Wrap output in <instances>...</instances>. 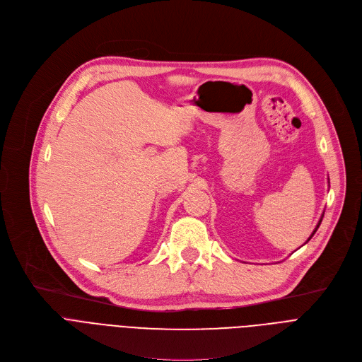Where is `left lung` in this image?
I'll use <instances>...</instances> for the list:
<instances>
[{
  "mask_svg": "<svg viewBox=\"0 0 362 362\" xmlns=\"http://www.w3.org/2000/svg\"><path fill=\"white\" fill-rule=\"evenodd\" d=\"M322 218H323V216H322V217H320V220H319V223H317V226H316V229H315V230H313V233H312V236H313V235H315V233H316V230H317V228H319V226H320V223H322ZM312 236H310V238H309V239H308V242H309V240H310V239H312Z\"/></svg>",
  "mask_w": 362,
  "mask_h": 362,
  "instance_id": "obj_1",
  "label": "left lung"
}]
</instances>
